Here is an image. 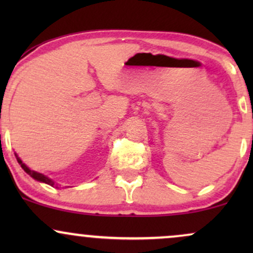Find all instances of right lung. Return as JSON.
<instances>
[{
  "instance_id": "right-lung-1",
  "label": "right lung",
  "mask_w": 253,
  "mask_h": 253,
  "mask_svg": "<svg viewBox=\"0 0 253 253\" xmlns=\"http://www.w3.org/2000/svg\"><path fill=\"white\" fill-rule=\"evenodd\" d=\"M16 159H17V163H19L20 165H21V168L22 169H24L26 172L28 173V175H30L31 177H33L34 179H37V181H40V182H43V183H47V184H50V185H53L54 184V182L53 181H51L50 178H48V177H46L45 175H42V173H39V172H36V171H33V170H31V169H28L27 167H26V165L22 163L21 162V159L19 158V157L16 156Z\"/></svg>"
}]
</instances>
